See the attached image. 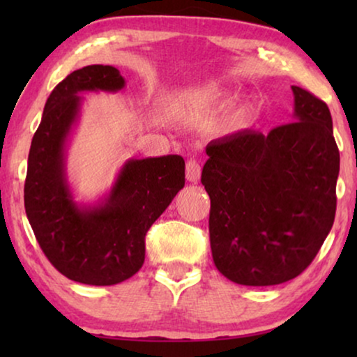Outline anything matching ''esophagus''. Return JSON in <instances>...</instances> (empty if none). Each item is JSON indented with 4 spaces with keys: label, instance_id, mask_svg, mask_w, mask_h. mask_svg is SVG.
<instances>
[{
    "label": "esophagus",
    "instance_id": "obj_1",
    "mask_svg": "<svg viewBox=\"0 0 357 357\" xmlns=\"http://www.w3.org/2000/svg\"><path fill=\"white\" fill-rule=\"evenodd\" d=\"M185 174H187L188 182L197 183L199 180V175H202V165H199L198 160H195V159L187 160V169H185Z\"/></svg>",
    "mask_w": 357,
    "mask_h": 357
}]
</instances>
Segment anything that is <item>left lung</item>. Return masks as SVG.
<instances>
[{
  "mask_svg": "<svg viewBox=\"0 0 357 357\" xmlns=\"http://www.w3.org/2000/svg\"><path fill=\"white\" fill-rule=\"evenodd\" d=\"M294 115L268 135L243 130L206 146L214 265L243 286L299 276L331 231L340 151L328 107L292 86Z\"/></svg>",
  "mask_w": 357,
  "mask_h": 357,
  "instance_id": "1",
  "label": "left lung"
}]
</instances>
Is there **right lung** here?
Wrapping results in <instances>:
<instances>
[{
	"label": "right lung",
	"mask_w": 357,
	"mask_h": 357,
	"mask_svg": "<svg viewBox=\"0 0 357 357\" xmlns=\"http://www.w3.org/2000/svg\"><path fill=\"white\" fill-rule=\"evenodd\" d=\"M123 87L125 79L114 66L73 71L47 99L29 151L24 185L29 222L48 261L82 284H119L138 273L144 263L146 232L185 185L182 155L130 159L104 202L82 208L73 199L65 148L79 116V94Z\"/></svg>",
	"instance_id": "1"
}]
</instances>
